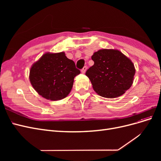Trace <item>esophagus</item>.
I'll return each instance as SVG.
<instances>
[{
    "mask_svg": "<svg viewBox=\"0 0 161 161\" xmlns=\"http://www.w3.org/2000/svg\"><path fill=\"white\" fill-rule=\"evenodd\" d=\"M86 70H87V67H86V66H84V67H83V69H82L81 70V72H82V73H83V74H84V73H85V72H86Z\"/></svg>",
    "mask_w": 161,
    "mask_h": 161,
    "instance_id": "obj_1",
    "label": "esophagus"
}]
</instances>
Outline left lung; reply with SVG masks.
<instances>
[{
  "label": "left lung",
  "mask_w": 161,
  "mask_h": 161,
  "mask_svg": "<svg viewBox=\"0 0 161 161\" xmlns=\"http://www.w3.org/2000/svg\"><path fill=\"white\" fill-rule=\"evenodd\" d=\"M94 65L86 72L92 88L105 98H116L132 85L136 69L133 62L119 50L102 49L91 56Z\"/></svg>",
  "instance_id": "1"
}]
</instances>
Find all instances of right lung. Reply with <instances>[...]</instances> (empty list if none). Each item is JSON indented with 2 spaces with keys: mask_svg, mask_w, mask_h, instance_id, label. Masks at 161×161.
Here are the masks:
<instances>
[{
  "mask_svg": "<svg viewBox=\"0 0 161 161\" xmlns=\"http://www.w3.org/2000/svg\"><path fill=\"white\" fill-rule=\"evenodd\" d=\"M80 73L74 61L69 59L64 52H47L31 66L30 80L43 98L58 101L69 95L75 77Z\"/></svg>",
  "mask_w": 161,
  "mask_h": 161,
  "instance_id": "add662e5",
  "label": "right lung"
}]
</instances>
